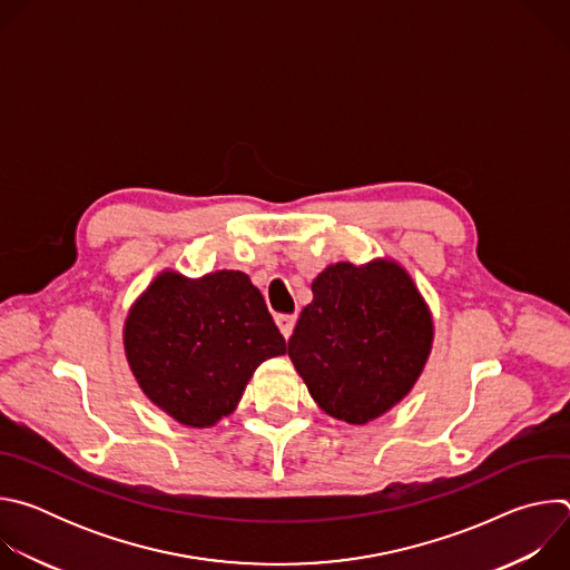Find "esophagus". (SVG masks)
<instances>
[{
	"instance_id": "obj_1",
	"label": "esophagus",
	"mask_w": 570,
	"mask_h": 570,
	"mask_svg": "<svg viewBox=\"0 0 570 570\" xmlns=\"http://www.w3.org/2000/svg\"><path fill=\"white\" fill-rule=\"evenodd\" d=\"M275 322H277V327H279V332H282V336H284V338H288V336L293 334V327H295V315H286V313H282V315H277V317H275Z\"/></svg>"
}]
</instances>
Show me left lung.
I'll use <instances>...</instances> for the list:
<instances>
[{"label":"left lung","mask_w":570,"mask_h":570,"mask_svg":"<svg viewBox=\"0 0 570 570\" xmlns=\"http://www.w3.org/2000/svg\"><path fill=\"white\" fill-rule=\"evenodd\" d=\"M288 338V356L320 409L367 424L411 392L433 343L431 311L399 264H334Z\"/></svg>","instance_id":"1"}]
</instances>
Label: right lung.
Returning a JSON list of instances; mask_svg holds the SVG:
<instances>
[{"instance_id":"right-lung-1","label":"right lung","mask_w":570,"mask_h":570,"mask_svg":"<svg viewBox=\"0 0 570 570\" xmlns=\"http://www.w3.org/2000/svg\"><path fill=\"white\" fill-rule=\"evenodd\" d=\"M124 347L144 394L176 422L205 429L236 409L286 341L246 273L187 279L167 271L132 304Z\"/></svg>"}]
</instances>
